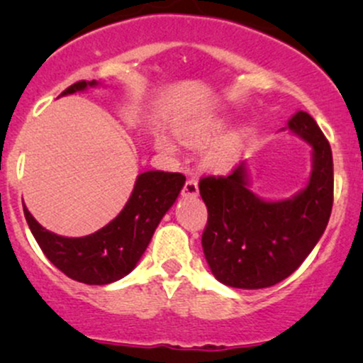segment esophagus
<instances>
[{
	"label": "esophagus",
	"mask_w": 363,
	"mask_h": 363,
	"mask_svg": "<svg viewBox=\"0 0 363 363\" xmlns=\"http://www.w3.org/2000/svg\"><path fill=\"white\" fill-rule=\"evenodd\" d=\"M199 194L198 181L196 179H187L184 189H182V196H187V198H196Z\"/></svg>",
	"instance_id": "34e87169"
}]
</instances>
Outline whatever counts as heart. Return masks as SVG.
I'll use <instances>...</instances> for the list:
<instances>
[{"instance_id": "b5f03b06", "label": "heart", "mask_w": 363, "mask_h": 363, "mask_svg": "<svg viewBox=\"0 0 363 363\" xmlns=\"http://www.w3.org/2000/svg\"><path fill=\"white\" fill-rule=\"evenodd\" d=\"M227 128V119L222 116L210 114L203 116L199 119L187 121V123L179 126V135L186 141L193 145H203L218 136L223 129ZM245 140H247V131L244 128L232 129V131L225 133L218 140L213 141L203 153V160H205L206 167L211 170H228L232 165L239 160L240 153H242ZM158 148L165 153H176V143L167 136H160L157 141Z\"/></svg>"}]
</instances>
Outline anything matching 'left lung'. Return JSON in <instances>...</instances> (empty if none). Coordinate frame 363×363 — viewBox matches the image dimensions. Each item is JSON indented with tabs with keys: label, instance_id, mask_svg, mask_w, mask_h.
<instances>
[{
	"label": "left lung",
	"instance_id": "8db88e82",
	"mask_svg": "<svg viewBox=\"0 0 363 363\" xmlns=\"http://www.w3.org/2000/svg\"><path fill=\"white\" fill-rule=\"evenodd\" d=\"M289 131L312 147V172L301 193L266 201L249 189L245 164L227 177L199 181L208 208L201 244L211 273L234 289H266L290 277L326 230L333 208V153L318 123L298 111Z\"/></svg>",
	"mask_w": 363,
	"mask_h": 363
}]
</instances>
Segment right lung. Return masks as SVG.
Segmentation results:
<instances>
[{
    "instance_id": "right-lung-1",
    "label": "right lung",
    "mask_w": 363,
    "mask_h": 363,
    "mask_svg": "<svg viewBox=\"0 0 363 363\" xmlns=\"http://www.w3.org/2000/svg\"><path fill=\"white\" fill-rule=\"evenodd\" d=\"M97 85L95 80H82L61 95L77 94ZM184 182L186 177L179 172L148 170L140 174L121 213L101 230L85 237L52 234L37 222L25 205L23 213L37 244L57 269L86 285H107L135 269L160 220L176 203Z\"/></svg>"
}]
</instances>
